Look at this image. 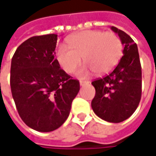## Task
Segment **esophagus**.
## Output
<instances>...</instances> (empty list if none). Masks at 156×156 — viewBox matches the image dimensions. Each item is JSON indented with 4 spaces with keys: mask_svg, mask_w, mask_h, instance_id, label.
Here are the masks:
<instances>
[{
    "mask_svg": "<svg viewBox=\"0 0 156 156\" xmlns=\"http://www.w3.org/2000/svg\"><path fill=\"white\" fill-rule=\"evenodd\" d=\"M87 83H89V81H80V85H81V86H83V85L87 84Z\"/></svg>",
    "mask_w": 156,
    "mask_h": 156,
    "instance_id": "34e87169",
    "label": "esophagus"
}]
</instances>
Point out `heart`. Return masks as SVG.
I'll return each mask as SVG.
<instances>
[{"label": "heart", "mask_w": 156, "mask_h": 156, "mask_svg": "<svg viewBox=\"0 0 156 156\" xmlns=\"http://www.w3.org/2000/svg\"><path fill=\"white\" fill-rule=\"evenodd\" d=\"M68 46L56 48L55 56L62 69L69 74L74 73L81 62H85L77 75L80 77L95 71L102 75L110 72L122 56V42L116 34L101 30H86L67 39Z\"/></svg>", "instance_id": "b5f03b06"}]
</instances>
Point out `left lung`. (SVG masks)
I'll list each match as a JSON object with an SVG mask.
<instances>
[{
	"instance_id": "8db88e82",
	"label": "left lung",
	"mask_w": 156,
	"mask_h": 156,
	"mask_svg": "<svg viewBox=\"0 0 156 156\" xmlns=\"http://www.w3.org/2000/svg\"><path fill=\"white\" fill-rule=\"evenodd\" d=\"M124 46L123 56L109 75L92 82L95 95L91 107L106 122H122L131 116L141 96V67L138 48L128 34L111 27Z\"/></svg>"
}]
</instances>
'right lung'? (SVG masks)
Wrapping results in <instances>:
<instances>
[{
    "label": "right lung",
    "mask_w": 156,
    "mask_h": 156,
    "mask_svg": "<svg viewBox=\"0 0 156 156\" xmlns=\"http://www.w3.org/2000/svg\"><path fill=\"white\" fill-rule=\"evenodd\" d=\"M57 34L33 36L22 42L11 61L10 87L21 120L39 132L60 128L80 90L55 58Z\"/></svg>",
    "instance_id": "1"
}]
</instances>
